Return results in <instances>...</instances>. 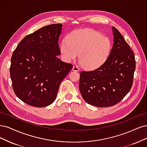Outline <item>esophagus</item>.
<instances>
[{
	"instance_id": "obj_1",
	"label": "esophagus",
	"mask_w": 147,
	"mask_h": 147,
	"mask_svg": "<svg viewBox=\"0 0 147 147\" xmlns=\"http://www.w3.org/2000/svg\"><path fill=\"white\" fill-rule=\"evenodd\" d=\"M73 71H79L80 70L79 68L78 67V66L77 65H74L73 67Z\"/></svg>"
}]
</instances>
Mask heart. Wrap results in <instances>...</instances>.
Returning <instances> with one entry per match:
<instances>
[{
	"label": "heart",
	"instance_id": "obj_1",
	"mask_svg": "<svg viewBox=\"0 0 147 147\" xmlns=\"http://www.w3.org/2000/svg\"><path fill=\"white\" fill-rule=\"evenodd\" d=\"M111 48V42L108 38L93 29H84L69 34L66 41L61 43L60 51L67 61L74 60L79 54V62L82 67L93 69L105 62Z\"/></svg>",
	"mask_w": 147,
	"mask_h": 147
}]
</instances>
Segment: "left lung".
Listing matches in <instances>:
<instances>
[{
    "instance_id": "8db88e82",
    "label": "left lung",
    "mask_w": 147,
    "mask_h": 147,
    "mask_svg": "<svg viewBox=\"0 0 147 147\" xmlns=\"http://www.w3.org/2000/svg\"><path fill=\"white\" fill-rule=\"evenodd\" d=\"M113 44L101 67L80 74L79 90L84 101L102 107L115 105L128 93L133 83L136 60L120 32L112 27Z\"/></svg>"
}]
</instances>
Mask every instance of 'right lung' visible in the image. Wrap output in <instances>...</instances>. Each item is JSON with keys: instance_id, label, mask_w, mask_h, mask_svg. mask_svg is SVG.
Returning <instances> with one entry per match:
<instances>
[{"instance_id": "obj_1", "label": "right lung", "mask_w": 147, "mask_h": 147, "mask_svg": "<svg viewBox=\"0 0 147 147\" xmlns=\"http://www.w3.org/2000/svg\"><path fill=\"white\" fill-rule=\"evenodd\" d=\"M61 28V24L41 27L24 38L13 51L10 68L13 88L28 105H51L61 82L73 68L57 57Z\"/></svg>"}]
</instances>
